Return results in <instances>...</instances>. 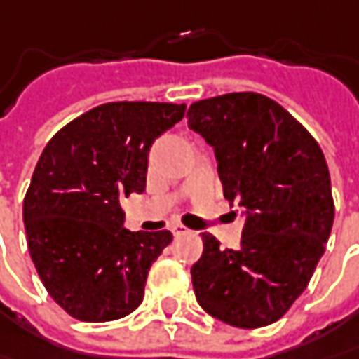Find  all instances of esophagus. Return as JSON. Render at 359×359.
<instances>
[{"label":"esophagus","mask_w":359,"mask_h":359,"mask_svg":"<svg viewBox=\"0 0 359 359\" xmlns=\"http://www.w3.org/2000/svg\"><path fill=\"white\" fill-rule=\"evenodd\" d=\"M170 231H172V235H175V237H180V235H189V233H191V229H187V226L180 225V223H175V225L170 226Z\"/></svg>","instance_id":"esophagus-1"}]
</instances>
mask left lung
I'll list each match as a JSON object with an SVG mask.
<instances>
[{
    "instance_id": "left-lung-1",
    "label": "left lung",
    "mask_w": 359,
    "mask_h": 359,
    "mask_svg": "<svg viewBox=\"0 0 359 359\" xmlns=\"http://www.w3.org/2000/svg\"><path fill=\"white\" fill-rule=\"evenodd\" d=\"M187 118L215 150L225 198L245 212L239 249L203 233L191 267L196 302L235 327L269 325L304 293L332 233L325 156L283 106L257 92L198 100Z\"/></svg>"
}]
</instances>
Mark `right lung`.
<instances>
[{
  "mask_svg": "<svg viewBox=\"0 0 359 359\" xmlns=\"http://www.w3.org/2000/svg\"><path fill=\"white\" fill-rule=\"evenodd\" d=\"M184 104L108 102L54 134L24 198L27 249L55 304L80 321H114L144 297L170 231H128L120 198L147 187L149 150Z\"/></svg>",
  "mask_w": 359,
  "mask_h": 359,
  "instance_id": "1",
  "label": "right lung"
}]
</instances>
